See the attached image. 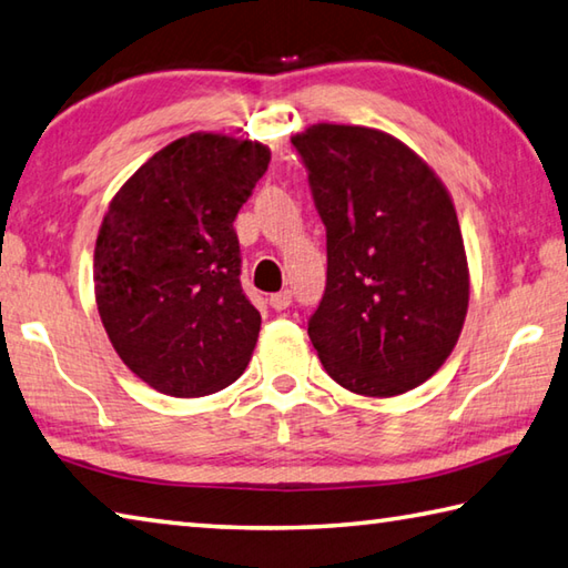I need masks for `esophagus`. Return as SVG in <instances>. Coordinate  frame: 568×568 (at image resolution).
Here are the masks:
<instances>
[{
  "mask_svg": "<svg viewBox=\"0 0 568 568\" xmlns=\"http://www.w3.org/2000/svg\"><path fill=\"white\" fill-rule=\"evenodd\" d=\"M291 303H293V295H291V291H281V293H275V295H271V307L273 311H285V307H291Z\"/></svg>",
  "mask_w": 568,
  "mask_h": 568,
  "instance_id": "34e87169",
  "label": "esophagus"
}]
</instances>
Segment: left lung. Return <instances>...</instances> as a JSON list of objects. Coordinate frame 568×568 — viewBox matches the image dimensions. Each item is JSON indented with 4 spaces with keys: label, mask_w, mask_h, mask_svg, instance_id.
<instances>
[{
    "label": "left lung",
    "mask_w": 568,
    "mask_h": 568,
    "mask_svg": "<svg viewBox=\"0 0 568 568\" xmlns=\"http://www.w3.org/2000/svg\"><path fill=\"white\" fill-rule=\"evenodd\" d=\"M293 146L327 231V285L307 323L325 373L365 397L427 383L455 349L469 305L449 191L377 129L315 123Z\"/></svg>",
    "instance_id": "1"
}]
</instances>
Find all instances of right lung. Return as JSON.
I'll list each match as a JSON object with an SVG mask.
<instances>
[{
	"mask_svg": "<svg viewBox=\"0 0 568 568\" xmlns=\"http://www.w3.org/2000/svg\"><path fill=\"white\" fill-rule=\"evenodd\" d=\"M267 163L257 141L189 133L109 203L94 248L99 315L123 365L163 395H213L248 365L261 313L241 287L233 221Z\"/></svg>",
	"mask_w": 568,
	"mask_h": 568,
	"instance_id": "right-lung-1",
	"label": "right lung"
}]
</instances>
